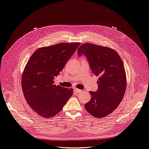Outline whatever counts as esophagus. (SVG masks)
Returning a JSON list of instances; mask_svg holds the SVG:
<instances>
[{
  "label": "esophagus",
  "instance_id": "34e87169",
  "mask_svg": "<svg viewBox=\"0 0 149 149\" xmlns=\"http://www.w3.org/2000/svg\"><path fill=\"white\" fill-rule=\"evenodd\" d=\"M74 91L76 92V93H80V92H81V90H80V89H78V88H74Z\"/></svg>",
  "mask_w": 149,
  "mask_h": 149
}]
</instances>
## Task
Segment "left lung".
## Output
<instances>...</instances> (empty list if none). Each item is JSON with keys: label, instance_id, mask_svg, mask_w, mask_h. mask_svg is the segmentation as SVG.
Returning a JSON list of instances; mask_svg holds the SVG:
<instances>
[{"label": "left lung", "instance_id": "obj_1", "mask_svg": "<svg viewBox=\"0 0 149 149\" xmlns=\"http://www.w3.org/2000/svg\"><path fill=\"white\" fill-rule=\"evenodd\" d=\"M77 54L86 55L92 72L99 76L98 89L90 91L91 100L85 107L94 117L104 118L118 107L125 94L127 79L123 61L115 49L91 43L82 44Z\"/></svg>", "mask_w": 149, "mask_h": 149}]
</instances>
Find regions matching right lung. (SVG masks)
Masks as SVG:
<instances>
[{"label":"right lung","mask_w":149,"mask_h":149,"mask_svg":"<svg viewBox=\"0 0 149 149\" xmlns=\"http://www.w3.org/2000/svg\"><path fill=\"white\" fill-rule=\"evenodd\" d=\"M79 42L59 43L38 48L25 65L21 79L25 100L33 110L45 118L53 117L72 96V88L54 84Z\"/></svg>","instance_id":"add662e5"}]
</instances>
